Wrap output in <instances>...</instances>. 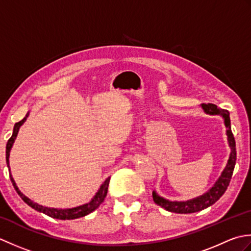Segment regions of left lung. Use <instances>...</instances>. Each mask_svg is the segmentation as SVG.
<instances>
[{"label":"left lung","instance_id":"8db88e82","mask_svg":"<svg viewBox=\"0 0 251 251\" xmlns=\"http://www.w3.org/2000/svg\"><path fill=\"white\" fill-rule=\"evenodd\" d=\"M201 108L208 114H220L223 119H225V124L226 127V135H227V141L228 146L231 147V155L228 158V162L226 164V167L223 170L221 177L218 179L217 182L212 188L200 197H196L194 200L186 201H170L163 199V197L158 196L155 192L153 191L152 196L153 201L156 205L161 206L162 208L170 211L176 212V214H192V212L201 211L205 208L211 206L212 204L220 199V197L225 194L233 175L234 167H235L236 163V145L235 139L232 134L231 129V121H230V113L228 111L225 109H220L214 103H202Z\"/></svg>","mask_w":251,"mask_h":251}]
</instances>
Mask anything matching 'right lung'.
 I'll list each match as a JSON object with an SVG mask.
<instances>
[{"mask_svg": "<svg viewBox=\"0 0 251 251\" xmlns=\"http://www.w3.org/2000/svg\"><path fill=\"white\" fill-rule=\"evenodd\" d=\"M29 113H26V115L24 117L23 120L20 122L16 123L15 126H14V131H13V135L12 137L9 138L8 141H7V145H6V163H7V166L9 169V161H8V157H9V152H10V149H12L13 143L16 139V137H17L18 134V130L20 128V126L24 124V122L26 120V117H28ZM10 180H12V183L14 185V188L17 192L18 195L23 199V201L25 202V204H28L30 207L33 208V209L40 211V212H43V214L50 216L51 218H55V219H59V220H71V219H77V218H81L86 216L90 212L94 211L96 208H98L99 205L105 199L106 193H108V186H109V182H110V178L106 179L104 182L102 183V185L100 186L99 191L97 192V194L95 195L94 199L90 201L88 204H85L82 206H78L75 208H70V209H56V208H49V207H43L39 204H36V202H33L31 200H29L28 197L25 196L21 192L19 191V189L17 188V185H16L15 181L12 177V175L9 176Z\"/></svg>", "mask_w": 251, "mask_h": 251, "instance_id": "add662e5", "label": "right lung"}]
</instances>
